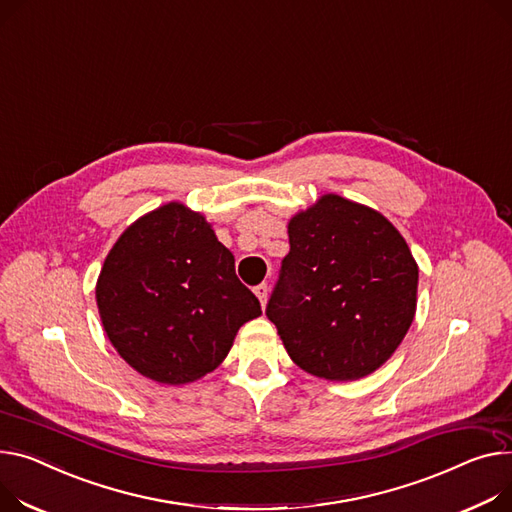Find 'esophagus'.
<instances>
[{
	"label": "esophagus",
	"mask_w": 512,
	"mask_h": 512,
	"mask_svg": "<svg viewBox=\"0 0 512 512\" xmlns=\"http://www.w3.org/2000/svg\"><path fill=\"white\" fill-rule=\"evenodd\" d=\"M255 294H257V298H259L261 306H265V304H267V294H269V288H267V284H259V286L255 288Z\"/></svg>",
	"instance_id": "34e87169"
}]
</instances>
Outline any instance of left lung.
<instances>
[{"label":"left lung","instance_id":"1","mask_svg":"<svg viewBox=\"0 0 512 512\" xmlns=\"http://www.w3.org/2000/svg\"><path fill=\"white\" fill-rule=\"evenodd\" d=\"M290 253L265 315L288 356L327 381L383 366L416 315L418 265L379 212L323 195L288 224Z\"/></svg>","mask_w":512,"mask_h":512}]
</instances>
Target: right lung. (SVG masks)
<instances>
[{
	"label": "right lung",
	"mask_w": 512,
	"mask_h": 512,
	"mask_svg": "<svg viewBox=\"0 0 512 512\" xmlns=\"http://www.w3.org/2000/svg\"><path fill=\"white\" fill-rule=\"evenodd\" d=\"M96 304L119 356L162 385L218 368L236 331L261 315L232 253L206 218L177 201L119 236L100 269Z\"/></svg>",
	"instance_id": "obj_1"
}]
</instances>
